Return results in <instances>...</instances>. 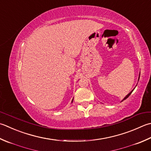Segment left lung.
<instances>
[{"label": "left lung", "instance_id": "obj_1", "mask_svg": "<svg viewBox=\"0 0 151 151\" xmlns=\"http://www.w3.org/2000/svg\"><path fill=\"white\" fill-rule=\"evenodd\" d=\"M139 77H140V74H139V76L138 81H139ZM134 89H135V88H134ZM134 90H132V91H130V92H129V93L128 94V95H127V96H126V97H124V99H123V100H122V101H124V100H125L126 99H127V98H128V97H129V96H130V95H131V93H132V91H134Z\"/></svg>", "mask_w": 151, "mask_h": 151}]
</instances>
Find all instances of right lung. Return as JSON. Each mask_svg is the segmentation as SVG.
<instances>
[{"mask_svg":"<svg viewBox=\"0 0 151 151\" xmlns=\"http://www.w3.org/2000/svg\"><path fill=\"white\" fill-rule=\"evenodd\" d=\"M73 100H72V102H73Z\"/></svg>","mask_w":151,"mask_h":151,"instance_id":"1","label":"right lung"}]
</instances>
